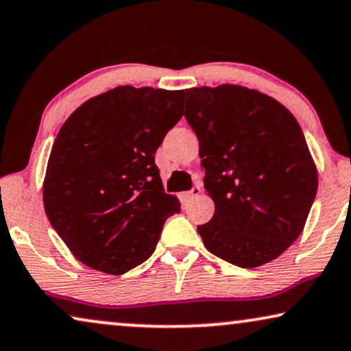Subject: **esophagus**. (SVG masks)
<instances>
[{"label":"esophagus","mask_w":351,"mask_h":351,"mask_svg":"<svg viewBox=\"0 0 351 351\" xmlns=\"http://www.w3.org/2000/svg\"><path fill=\"white\" fill-rule=\"evenodd\" d=\"M201 193V186L199 185H195L193 189L190 191H186V199H193V198H198Z\"/></svg>","instance_id":"1"}]
</instances>
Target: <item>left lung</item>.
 <instances>
[{
    "label": "left lung",
    "instance_id": "obj_1",
    "mask_svg": "<svg viewBox=\"0 0 351 351\" xmlns=\"http://www.w3.org/2000/svg\"><path fill=\"white\" fill-rule=\"evenodd\" d=\"M215 210L198 225L209 252L241 268L281 256L304 230L318 190L305 136L289 110L234 84L185 90Z\"/></svg>",
    "mask_w": 351,
    "mask_h": 351
}]
</instances>
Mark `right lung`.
<instances>
[{"mask_svg": "<svg viewBox=\"0 0 351 351\" xmlns=\"http://www.w3.org/2000/svg\"><path fill=\"white\" fill-rule=\"evenodd\" d=\"M184 90L119 86L89 99L57 134L43 201L71 254L123 275L155 251L162 225L180 213L165 193L155 153L182 118Z\"/></svg>", "mask_w": 351, "mask_h": 351, "instance_id": "obj_1", "label": "right lung"}]
</instances>
